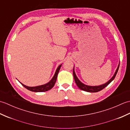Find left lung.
Instances as JSON below:
<instances>
[{"label":"left lung","mask_w":130,"mask_h":130,"mask_svg":"<svg viewBox=\"0 0 130 130\" xmlns=\"http://www.w3.org/2000/svg\"><path fill=\"white\" fill-rule=\"evenodd\" d=\"M120 67V64L118 65V67L116 71L114 74V75L113 76L112 78L109 80L106 83H105L104 84H102L101 85H99V86H89V85H85L84 84H83L79 80L78 78H77V76H76V74L75 73V71H74V70H73V75H74V80H75V82L76 83V84L77 85V86L78 87L79 89H80L83 90L85 91V92H91V93H95V92H98L102 90L105 87H106L110 83H111L113 80L115 78V76L116 75V74L118 72V69H119Z\"/></svg>","instance_id":"8db88e82"}]
</instances>
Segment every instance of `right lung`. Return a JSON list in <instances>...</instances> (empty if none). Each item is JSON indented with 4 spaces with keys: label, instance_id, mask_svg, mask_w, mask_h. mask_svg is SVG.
I'll use <instances>...</instances> for the list:
<instances>
[{
    "label": "right lung",
    "instance_id": "1",
    "mask_svg": "<svg viewBox=\"0 0 130 130\" xmlns=\"http://www.w3.org/2000/svg\"><path fill=\"white\" fill-rule=\"evenodd\" d=\"M61 67V65H60L59 67L57 68L56 72H55V75H54L53 78H52V79L48 83H47L46 84H44V85H40V86H37V87H30L26 86V85L22 84H22V85L24 88H26V89H27L30 91H32V92H46V91L50 90L51 88L54 87L55 83H56L57 74L59 72V70L60 69Z\"/></svg>",
    "mask_w": 130,
    "mask_h": 130
}]
</instances>
